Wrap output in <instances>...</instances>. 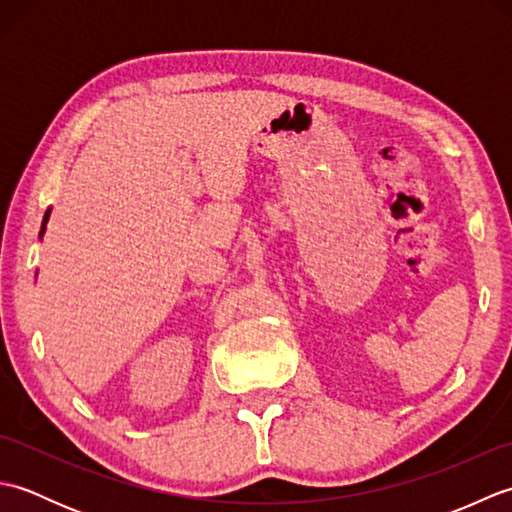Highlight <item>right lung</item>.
Returning <instances> with one entry per match:
<instances>
[{
	"mask_svg": "<svg viewBox=\"0 0 512 512\" xmlns=\"http://www.w3.org/2000/svg\"><path fill=\"white\" fill-rule=\"evenodd\" d=\"M48 217H50V211H46V215H43V226H41V233H39V235H43V231H46V222H48Z\"/></svg>",
	"mask_w": 512,
	"mask_h": 512,
	"instance_id": "1",
	"label": "right lung"
}]
</instances>
